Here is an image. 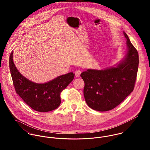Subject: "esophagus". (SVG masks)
I'll use <instances>...</instances> for the list:
<instances>
[{"instance_id": "obj_1", "label": "esophagus", "mask_w": 150, "mask_h": 150, "mask_svg": "<svg viewBox=\"0 0 150 150\" xmlns=\"http://www.w3.org/2000/svg\"><path fill=\"white\" fill-rule=\"evenodd\" d=\"M81 73V70H77L75 71V76H76V77H79L80 76Z\"/></svg>"}]
</instances>
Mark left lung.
Returning a JSON list of instances; mask_svg holds the SVG:
<instances>
[{"mask_svg":"<svg viewBox=\"0 0 150 150\" xmlns=\"http://www.w3.org/2000/svg\"><path fill=\"white\" fill-rule=\"evenodd\" d=\"M127 50L118 63L103 70L87 69L81 74L84 96L91 108L106 111L119 105L133 91L139 66V54L125 32Z\"/></svg>","mask_w":150,"mask_h":150,"instance_id":"8db88e82","label":"left lung"}]
</instances>
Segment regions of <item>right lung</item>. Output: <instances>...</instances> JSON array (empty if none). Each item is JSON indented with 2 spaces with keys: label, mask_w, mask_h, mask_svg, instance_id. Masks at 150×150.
Returning <instances> with one entry per match:
<instances>
[{
  "label": "right lung",
  "mask_w": 150,
  "mask_h": 150,
  "mask_svg": "<svg viewBox=\"0 0 150 150\" xmlns=\"http://www.w3.org/2000/svg\"><path fill=\"white\" fill-rule=\"evenodd\" d=\"M13 51L9 58V67L16 92L32 109L48 112L60 105V93L73 80L72 72L59 76L45 83H36L28 80L19 72L13 62Z\"/></svg>",
  "instance_id": "obj_1"
}]
</instances>
